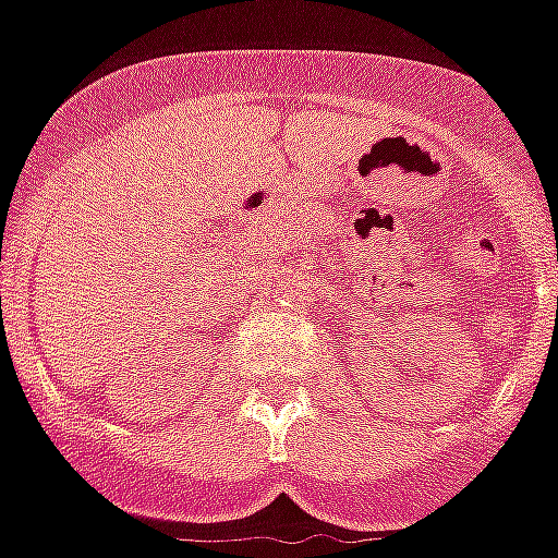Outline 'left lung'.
<instances>
[{
	"mask_svg": "<svg viewBox=\"0 0 558 558\" xmlns=\"http://www.w3.org/2000/svg\"><path fill=\"white\" fill-rule=\"evenodd\" d=\"M556 313H558V306H556Z\"/></svg>",
	"mask_w": 558,
	"mask_h": 558,
	"instance_id": "1",
	"label": "left lung"
}]
</instances>
